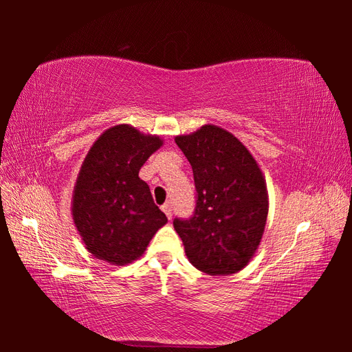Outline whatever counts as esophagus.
<instances>
[{"label": "esophagus", "mask_w": 352, "mask_h": 352, "mask_svg": "<svg viewBox=\"0 0 352 352\" xmlns=\"http://www.w3.org/2000/svg\"><path fill=\"white\" fill-rule=\"evenodd\" d=\"M162 210L164 212V214L168 216V219H172V207H170V204H169V203L163 204V206H162Z\"/></svg>", "instance_id": "obj_1"}]
</instances>
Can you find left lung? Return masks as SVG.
Returning a JSON list of instances; mask_svg holds the SVG:
<instances>
[{
	"mask_svg": "<svg viewBox=\"0 0 352 352\" xmlns=\"http://www.w3.org/2000/svg\"><path fill=\"white\" fill-rule=\"evenodd\" d=\"M189 160L197 188L195 214L175 219L190 263L208 275L236 274L250 263L265 233L266 180L234 134L206 124L175 136Z\"/></svg>",
	"mask_w": 352,
	"mask_h": 352,
	"instance_id": "8db88e82",
	"label": "left lung"
}]
</instances>
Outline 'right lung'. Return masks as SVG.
<instances>
[{
    "label": "right lung",
    "mask_w": 352,
    "mask_h": 352,
    "mask_svg": "<svg viewBox=\"0 0 352 352\" xmlns=\"http://www.w3.org/2000/svg\"><path fill=\"white\" fill-rule=\"evenodd\" d=\"M163 145L129 124L110 126L89 149L72 192V221L86 250L124 266L146 251L168 218L154 204L139 170Z\"/></svg>",
    "instance_id": "obj_1"
}]
</instances>
